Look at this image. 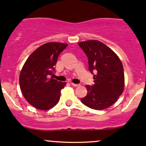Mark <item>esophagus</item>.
<instances>
[{"instance_id": "esophagus-1", "label": "esophagus", "mask_w": 146, "mask_h": 146, "mask_svg": "<svg viewBox=\"0 0 146 146\" xmlns=\"http://www.w3.org/2000/svg\"><path fill=\"white\" fill-rule=\"evenodd\" d=\"M70 84H71V85L72 86H76H76H80V84H74V83H70Z\"/></svg>"}]
</instances>
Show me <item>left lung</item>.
Returning a JSON list of instances; mask_svg holds the SVG:
<instances>
[{
  "label": "left lung",
  "mask_w": 146,
  "mask_h": 146,
  "mask_svg": "<svg viewBox=\"0 0 146 146\" xmlns=\"http://www.w3.org/2000/svg\"><path fill=\"white\" fill-rule=\"evenodd\" d=\"M88 58L89 71L94 84L86 85L87 95L80 99L84 105L94 110L106 109L122 94L125 78L123 64L116 54L97 40L78 43Z\"/></svg>",
  "instance_id": "obj_1"
}]
</instances>
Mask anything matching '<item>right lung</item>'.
Masks as SVG:
<instances>
[{
  "label": "right lung",
  "instance_id": "obj_1",
  "mask_svg": "<svg viewBox=\"0 0 146 146\" xmlns=\"http://www.w3.org/2000/svg\"><path fill=\"white\" fill-rule=\"evenodd\" d=\"M66 44L46 43L35 50L24 64L19 84L25 100L35 108L47 110L55 106L66 82L52 78L59 55Z\"/></svg>",
  "mask_w": 146,
  "mask_h": 146
}]
</instances>
